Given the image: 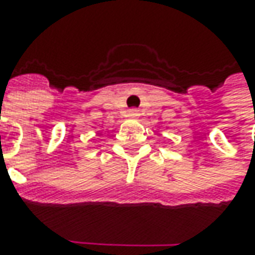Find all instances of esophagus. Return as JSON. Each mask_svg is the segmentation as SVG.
I'll list each match as a JSON object with an SVG mask.
<instances>
[{
	"label": "esophagus",
	"instance_id": "34e87169",
	"mask_svg": "<svg viewBox=\"0 0 255 255\" xmlns=\"http://www.w3.org/2000/svg\"><path fill=\"white\" fill-rule=\"evenodd\" d=\"M128 116H129V118H137V116H139V111H137V109H129Z\"/></svg>",
	"mask_w": 255,
	"mask_h": 255
}]
</instances>
